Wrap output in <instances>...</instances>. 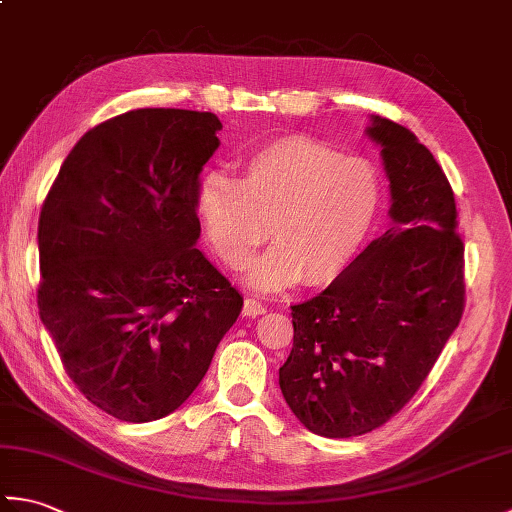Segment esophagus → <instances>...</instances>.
<instances>
[{"label":"esophagus","instance_id":"esophagus-1","mask_svg":"<svg viewBox=\"0 0 512 512\" xmlns=\"http://www.w3.org/2000/svg\"><path fill=\"white\" fill-rule=\"evenodd\" d=\"M264 312H266V308H264L262 301H257V299H253V297H246V299H244V308H242L244 317L255 319V317H259V314H264Z\"/></svg>","mask_w":512,"mask_h":512}]
</instances>
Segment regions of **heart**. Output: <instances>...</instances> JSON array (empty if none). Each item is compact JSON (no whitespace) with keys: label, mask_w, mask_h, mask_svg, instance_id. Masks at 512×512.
I'll list each match as a JSON object with an SVG mask.
<instances>
[{"label":"heart","mask_w":512,"mask_h":512,"mask_svg":"<svg viewBox=\"0 0 512 512\" xmlns=\"http://www.w3.org/2000/svg\"><path fill=\"white\" fill-rule=\"evenodd\" d=\"M380 204L374 167L306 136H284L242 162V178L206 176L195 195L204 233L228 268H248L259 290H284L306 281L325 286L354 262L372 231Z\"/></svg>","instance_id":"1"}]
</instances>
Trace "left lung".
<instances>
[{
  "label": "left lung",
  "instance_id": "left-lung-1",
  "mask_svg": "<svg viewBox=\"0 0 512 512\" xmlns=\"http://www.w3.org/2000/svg\"><path fill=\"white\" fill-rule=\"evenodd\" d=\"M389 180V228L321 295L292 306L279 387L303 427L363 436L407 405L464 310V244L442 167L416 134L369 116Z\"/></svg>",
  "mask_w": 512,
  "mask_h": 512
}]
</instances>
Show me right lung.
Returning a JSON list of instances; mask_svg holds the SVG:
<instances>
[{"label":"right lung","instance_id":"1","mask_svg":"<svg viewBox=\"0 0 512 512\" xmlns=\"http://www.w3.org/2000/svg\"><path fill=\"white\" fill-rule=\"evenodd\" d=\"M211 112H125L63 160L39 215V317L83 396L125 422L169 416L200 385L242 295L195 248Z\"/></svg>","mask_w":512,"mask_h":512}]
</instances>
